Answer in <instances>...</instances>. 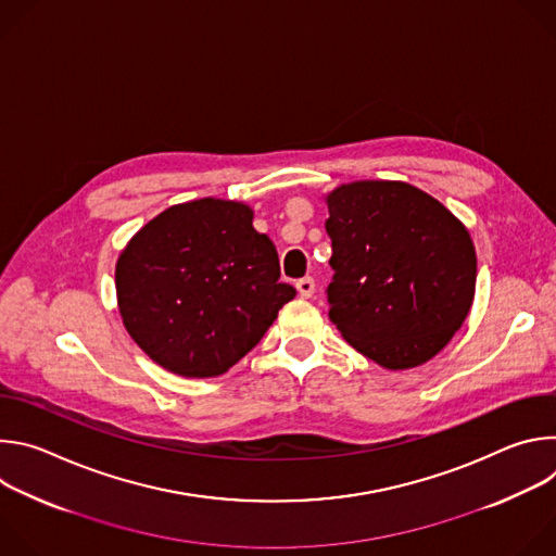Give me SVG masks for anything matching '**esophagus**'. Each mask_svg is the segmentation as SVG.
<instances>
[{
	"instance_id": "1",
	"label": "esophagus",
	"mask_w": 556,
	"mask_h": 556,
	"mask_svg": "<svg viewBox=\"0 0 556 556\" xmlns=\"http://www.w3.org/2000/svg\"><path fill=\"white\" fill-rule=\"evenodd\" d=\"M296 290L301 299H309L314 294V279L312 277H303L296 281Z\"/></svg>"
}]
</instances>
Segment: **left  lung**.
Masks as SVG:
<instances>
[{
  "mask_svg": "<svg viewBox=\"0 0 556 556\" xmlns=\"http://www.w3.org/2000/svg\"><path fill=\"white\" fill-rule=\"evenodd\" d=\"M326 202L332 324L384 369L427 363L472 305L478 257L466 226L407 182H350Z\"/></svg>",
  "mask_w": 556,
  "mask_h": 556,
  "instance_id": "8db88e82",
  "label": "left lung"
}]
</instances>
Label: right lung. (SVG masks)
<instances>
[{
  "mask_svg": "<svg viewBox=\"0 0 556 556\" xmlns=\"http://www.w3.org/2000/svg\"><path fill=\"white\" fill-rule=\"evenodd\" d=\"M253 208L217 198L169 206L116 262L125 330L161 367L211 378L244 358L294 299Z\"/></svg>",
  "mask_w": 556,
  "mask_h": 556,
  "instance_id": "right-lung-1",
  "label": "right lung"
}]
</instances>
